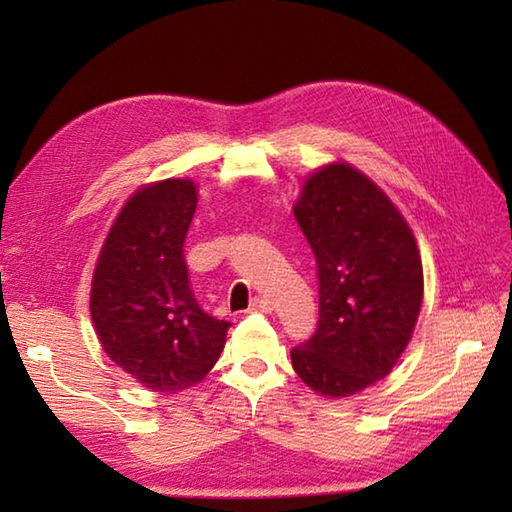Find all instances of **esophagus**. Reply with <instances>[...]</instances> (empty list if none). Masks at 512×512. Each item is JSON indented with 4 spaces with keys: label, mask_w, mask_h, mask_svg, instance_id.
Segmentation results:
<instances>
[{
    "label": "esophagus",
    "mask_w": 512,
    "mask_h": 512,
    "mask_svg": "<svg viewBox=\"0 0 512 512\" xmlns=\"http://www.w3.org/2000/svg\"><path fill=\"white\" fill-rule=\"evenodd\" d=\"M250 310H253V312H273V303H270L264 297H255L253 301H250Z\"/></svg>",
    "instance_id": "34e87169"
}]
</instances>
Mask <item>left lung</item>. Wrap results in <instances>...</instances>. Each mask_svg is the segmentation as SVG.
<instances>
[{"label":"left lung","mask_w":512,"mask_h":512,"mask_svg":"<svg viewBox=\"0 0 512 512\" xmlns=\"http://www.w3.org/2000/svg\"><path fill=\"white\" fill-rule=\"evenodd\" d=\"M295 220L317 259L319 323L292 347V367L321 396L343 398L385 378L422 306V262L405 217L345 162L306 180Z\"/></svg>","instance_id":"obj_1"}]
</instances>
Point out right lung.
<instances>
[{"mask_svg": "<svg viewBox=\"0 0 512 512\" xmlns=\"http://www.w3.org/2000/svg\"><path fill=\"white\" fill-rule=\"evenodd\" d=\"M198 206L191 180L136 191L118 213L92 277L90 312L105 354L151 391L176 394L211 372L228 321L193 297L184 239Z\"/></svg>", "mask_w": 512, "mask_h": 512, "instance_id": "add662e5", "label": "right lung"}]
</instances>
